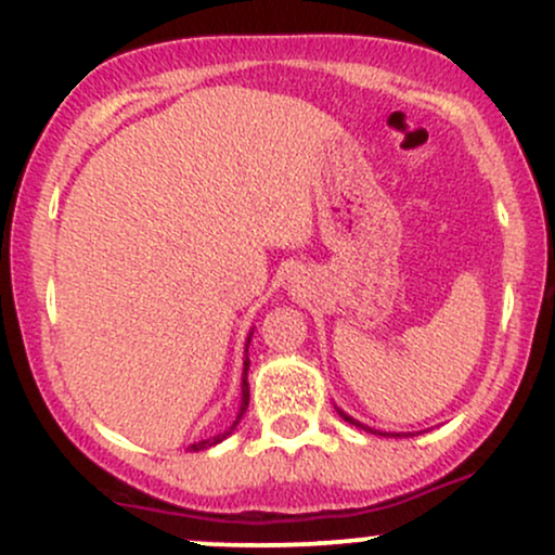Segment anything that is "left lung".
<instances>
[{"mask_svg":"<svg viewBox=\"0 0 555 555\" xmlns=\"http://www.w3.org/2000/svg\"><path fill=\"white\" fill-rule=\"evenodd\" d=\"M336 412H339V415L347 420V423H352V425H358V428H362V430H367V433H375V436H384V438H404L406 433H384V430H373V428H367V425H362V423H358V420L354 417H349L347 412H341L339 406H336Z\"/></svg>","mask_w":555,"mask_h":555,"instance_id":"obj_1","label":"left lung"}]
</instances>
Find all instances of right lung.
<instances>
[{"mask_svg": "<svg viewBox=\"0 0 555 555\" xmlns=\"http://www.w3.org/2000/svg\"><path fill=\"white\" fill-rule=\"evenodd\" d=\"M250 336H253V331L250 334H247V344H245V362H242V399H240V412H237V417H234V423L229 425V428L224 430V433H219V436H214V438H206V441H197V443H193L190 446V451H203V449H211V446H216V443H221L224 441L227 436H232V430L237 428L240 425V420H242V415H245V410H247V401H250V386H247V367H250V358H247V347H250Z\"/></svg>", "mask_w": 555, "mask_h": 555, "instance_id": "obj_1", "label": "right lung"}]
</instances>
